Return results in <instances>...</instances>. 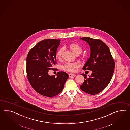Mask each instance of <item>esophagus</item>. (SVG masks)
I'll return each mask as SVG.
<instances>
[{
	"label": "esophagus",
	"instance_id": "esophagus-1",
	"mask_svg": "<svg viewBox=\"0 0 130 130\" xmlns=\"http://www.w3.org/2000/svg\"><path fill=\"white\" fill-rule=\"evenodd\" d=\"M69 76L70 77H75V76H76V75H75V74L70 73V74H69Z\"/></svg>",
	"mask_w": 130,
	"mask_h": 130
}]
</instances>
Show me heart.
<instances>
[{
    "mask_svg": "<svg viewBox=\"0 0 130 130\" xmlns=\"http://www.w3.org/2000/svg\"><path fill=\"white\" fill-rule=\"evenodd\" d=\"M70 48L72 51V52L75 54H80L82 51V49L80 46L75 43L71 44L70 45ZM63 48H61L56 52V57L57 59L60 58L62 53L63 52ZM79 67V64L77 62H67L62 66V69L64 70L67 71L75 72L77 70V68Z\"/></svg>",
    "mask_w": 130,
    "mask_h": 130,
    "instance_id": "obj_1",
    "label": "heart"
}]
</instances>
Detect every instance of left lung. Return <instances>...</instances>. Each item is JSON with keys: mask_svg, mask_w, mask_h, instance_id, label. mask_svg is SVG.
Segmentation results:
<instances>
[{"mask_svg": "<svg viewBox=\"0 0 130 130\" xmlns=\"http://www.w3.org/2000/svg\"><path fill=\"white\" fill-rule=\"evenodd\" d=\"M80 39L88 42L90 48V56L83 70H92V73L89 77L81 74L85 80L80 88L88 94L96 95L109 84L114 72L115 61L108 47L101 40L88 37Z\"/></svg>", "mask_w": 130, "mask_h": 130, "instance_id": "8db88e82", "label": "left lung"}]
</instances>
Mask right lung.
I'll list each match as a JSON object with an SVG mask.
<instances>
[{
	"instance_id": "1",
	"label": "right lung",
	"mask_w": 130,
	"mask_h": 130,
	"mask_svg": "<svg viewBox=\"0 0 130 130\" xmlns=\"http://www.w3.org/2000/svg\"><path fill=\"white\" fill-rule=\"evenodd\" d=\"M60 40L45 39L30 50L26 58V73L30 84L40 94L52 98L62 91L69 77L64 71L50 76L49 70L56 64V53Z\"/></svg>"
}]
</instances>
